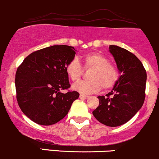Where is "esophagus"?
I'll use <instances>...</instances> for the list:
<instances>
[{
  "label": "esophagus",
  "instance_id": "obj_1",
  "mask_svg": "<svg viewBox=\"0 0 159 159\" xmlns=\"http://www.w3.org/2000/svg\"><path fill=\"white\" fill-rule=\"evenodd\" d=\"M79 98L81 99H86L88 98V96H86V95H84V94H80V96H79Z\"/></svg>",
  "mask_w": 159,
  "mask_h": 159
}]
</instances>
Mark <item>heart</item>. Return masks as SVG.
<instances>
[{
  "instance_id": "b5f03b06",
  "label": "heart",
  "mask_w": 159,
  "mask_h": 159,
  "mask_svg": "<svg viewBox=\"0 0 159 159\" xmlns=\"http://www.w3.org/2000/svg\"><path fill=\"white\" fill-rule=\"evenodd\" d=\"M84 68H93L89 75L90 81H81L72 85V89L83 94H89L115 85L118 72L115 65L108 62L105 56L99 53H91L84 56ZM68 76L73 81H78L82 75V68L77 59L70 61L65 66Z\"/></svg>"
}]
</instances>
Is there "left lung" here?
Returning a JSON list of instances; mask_svg holds the SVG:
<instances>
[{"instance_id":"1","label":"left lung","mask_w":159,"mask_h":159,"mask_svg":"<svg viewBox=\"0 0 159 159\" xmlns=\"http://www.w3.org/2000/svg\"><path fill=\"white\" fill-rule=\"evenodd\" d=\"M109 52L119 77L107 97H98L99 105L92 114L102 124L117 127L129 121L143 105L147 74L140 60L126 49L110 45Z\"/></svg>"}]
</instances>
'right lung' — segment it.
I'll list each match as a JSON object with an SVG mask.
<instances>
[{"label": "right lung", "mask_w": 159, "mask_h": 159, "mask_svg": "<svg viewBox=\"0 0 159 159\" xmlns=\"http://www.w3.org/2000/svg\"><path fill=\"white\" fill-rule=\"evenodd\" d=\"M74 47L53 45L29 54L15 75L17 101L34 122L51 125L65 118L79 93L68 91L70 84L65 66L75 56Z\"/></svg>", "instance_id": "1"}]
</instances>
